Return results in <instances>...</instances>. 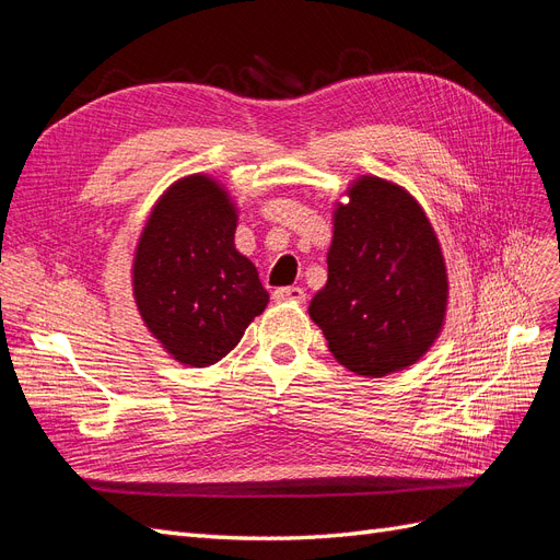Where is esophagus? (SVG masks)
<instances>
[{"label":"esophagus","mask_w":560,"mask_h":560,"mask_svg":"<svg viewBox=\"0 0 560 560\" xmlns=\"http://www.w3.org/2000/svg\"><path fill=\"white\" fill-rule=\"evenodd\" d=\"M276 301H294V303H303L306 301V292L301 287H278L273 292Z\"/></svg>","instance_id":"1"}]
</instances>
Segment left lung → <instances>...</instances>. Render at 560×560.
<instances>
[{
	"mask_svg": "<svg viewBox=\"0 0 560 560\" xmlns=\"http://www.w3.org/2000/svg\"><path fill=\"white\" fill-rule=\"evenodd\" d=\"M327 284L308 313L334 358L381 378L416 364L444 327L448 278L430 219L401 186L360 177L334 210Z\"/></svg>",
	"mask_w": 560,
	"mask_h": 560,
	"instance_id": "1",
	"label": "left lung"
}]
</instances>
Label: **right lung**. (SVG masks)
<instances>
[{
  "instance_id": "add662e5",
  "label": "right lung",
  "mask_w": 560,
  "mask_h": 560,
  "mask_svg": "<svg viewBox=\"0 0 560 560\" xmlns=\"http://www.w3.org/2000/svg\"><path fill=\"white\" fill-rule=\"evenodd\" d=\"M235 224L229 191L208 175H191L159 198L135 249V303L182 364L226 358L268 303L257 268L235 249Z\"/></svg>"
}]
</instances>
